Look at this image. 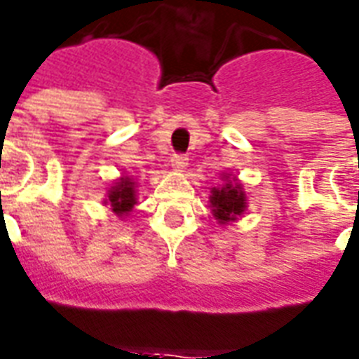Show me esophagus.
<instances>
[{"label":"esophagus","instance_id":"obj_1","mask_svg":"<svg viewBox=\"0 0 359 359\" xmlns=\"http://www.w3.org/2000/svg\"><path fill=\"white\" fill-rule=\"evenodd\" d=\"M171 165L177 171H184L186 165H188V156L186 154H173L171 156Z\"/></svg>","mask_w":359,"mask_h":359}]
</instances>
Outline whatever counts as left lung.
I'll use <instances>...</instances> for the list:
<instances>
[{
    "label": "left lung",
    "instance_id": "1",
    "mask_svg": "<svg viewBox=\"0 0 359 359\" xmlns=\"http://www.w3.org/2000/svg\"><path fill=\"white\" fill-rule=\"evenodd\" d=\"M226 179H230L229 175H225V180ZM210 194H212L210 195V208L221 225H229L230 221H236L245 212V191L234 177H232V180H226L221 188H212Z\"/></svg>",
    "mask_w": 359,
    "mask_h": 359
}]
</instances>
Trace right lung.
I'll return each instance as SVG.
<instances>
[{
	"label": "right lung",
	"instance_id": "right-lung-1",
	"mask_svg": "<svg viewBox=\"0 0 359 359\" xmlns=\"http://www.w3.org/2000/svg\"><path fill=\"white\" fill-rule=\"evenodd\" d=\"M104 205H109L112 212L119 217H123L136 205V184L130 177H121L118 182L109 189Z\"/></svg>",
	"mask_w": 359,
	"mask_h": 359
}]
</instances>
